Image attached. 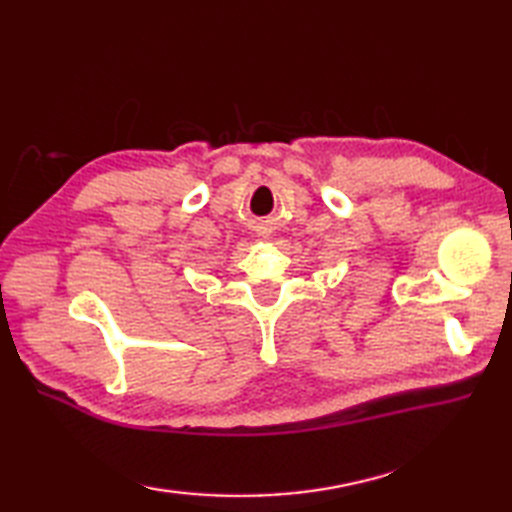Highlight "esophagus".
Listing matches in <instances>:
<instances>
[{"mask_svg": "<svg viewBox=\"0 0 512 512\" xmlns=\"http://www.w3.org/2000/svg\"><path fill=\"white\" fill-rule=\"evenodd\" d=\"M255 231H257V237H262V239H270V237H273V233H275L273 220H262V222H257Z\"/></svg>", "mask_w": 512, "mask_h": 512, "instance_id": "34e87169", "label": "esophagus"}]
</instances>
